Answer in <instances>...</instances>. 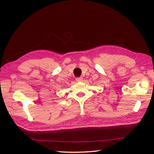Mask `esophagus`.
<instances>
[{"label":"esophagus","mask_w":154,"mask_h":154,"mask_svg":"<svg viewBox=\"0 0 154 154\" xmlns=\"http://www.w3.org/2000/svg\"><path fill=\"white\" fill-rule=\"evenodd\" d=\"M83 80V78L82 77H78L76 78V82H82Z\"/></svg>","instance_id":"34e87169"}]
</instances>
